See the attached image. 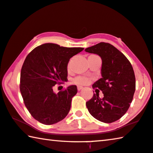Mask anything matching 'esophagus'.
<instances>
[{
	"label": "esophagus",
	"instance_id": "obj_1",
	"mask_svg": "<svg viewBox=\"0 0 153 153\" xmlns=\"http://www.w3.org/2000/svg\"><path fill=\"white\" fill-rule=\"evenodd\" d=\"M83 87H82V86H77V89L79 90V91H80V90H81Z\"/></svg>",
	"mask_w": 153,
	"mask_h": 153
}]
</instances>
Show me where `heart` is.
<instances>
[{
	"label": "heart",
	"mask_w": 153,
	"mask_h": 153,
	"mask_svg": "<svg viewBox=\"0 0 153 153\" xmlns=\"http://www.w3.org/2000/svg\"><path fill=\"white\" fill-rule=\"evenodd\" d=\"M73 82L75 84L81 85H85L88 84L90 82V79L89 78L84 76H77L74 79Z\"/></svg>",
	"instance_id": "1"
}]
</instances>
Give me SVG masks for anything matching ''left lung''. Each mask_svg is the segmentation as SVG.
<instances>
[{
	"instance_id": "obj_1",
	"label": "left lung",
	"mask_w": 153,
	"mask_h": 153,
	"mask_svg": "<svg viewBox=\"0 0 153 153\" xmlns=\"http://www.w3.org/2000/svg\"><path fill=\"white\" fill-rule=\"evenodd\" d=\"M102 58V78L92 87L101 90L103 98L94 94L86 102L89 113L100 121L111 123L126 113L136 90V78L131 63L116 47L100 42L85 50Z\"/></svg>"
}]
</instances>
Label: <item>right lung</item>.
I'll use <instances>...</instances> for the list:
<instances>
[{
  "mask_svg": "<svg viewBox=\"0 0 153 153\" xmlns=\"http://www.w3.org/2000/svg\"><path fill=\"white\" fill-rule=\"evenodd\" d=\"M82 47H64L53 43L36 47L27 55L20 74L19 88L25 106L37 121L52 125L68 114L76 85L55 94L53 87L66 81L70 59L82 51Z\"/></svg>",
  "mask_w": 153,
  "mask_h": 153,
  "instance_id": "add662e5",
  "label": "right lung"
}]
</instances>
